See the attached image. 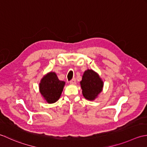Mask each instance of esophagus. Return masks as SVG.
<instances>
[{
  "label": "esophagus",
  "instance_id": "esophagus-1",
  "mask_svg": "<svg viewBox=\"0 0 147 147\" xmlns=\"http://www.w3.org/2000/svg\"><path fill=\"white\" fill-rule=\"evenodd\" d=\"M70 84H71V85H75L76 84V79H75V78H74V79H71L70 81Z\"/></svg>",
  "mask_w": 147,
  "mask_h": 147
}]
</instances>
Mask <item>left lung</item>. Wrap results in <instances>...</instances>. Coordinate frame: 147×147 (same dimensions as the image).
Here are the masks:
<instances>
[{
	"label": "left lung",
	"instance_id": "left-lung-1",
	"mask_svg": "<svg viewBox=\"0 0 147 147\" xmlns=\"http://www.w3.org/2000/svg\"><path fill=\"white\" fill-rule=\"evenodd\" d=\"M83 96L86 100H94L103 91V81L99 74L92 69L86 70L80 82Z\"/></svg>",
	"mask_w": 147,
	"mask_h": 147
}]
</instances>
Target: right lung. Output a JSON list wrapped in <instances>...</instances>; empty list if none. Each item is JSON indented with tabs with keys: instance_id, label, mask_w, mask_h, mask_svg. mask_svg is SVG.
Instances as JSON below:
<instances>
[{
	"instance_id": "add662e5",
	"label": "right lung",
	"mask_w": 147,
	"mask_h": 147,
	"mask_svg": "<svg viewBox=\"0 0 147 147\" xmlns=\"http://www.w3.org/2000/svg\"><path fill=\"white\" fill-rule=\"evenodd\" d=\"M65 85V82L59 80L55 71H50L40 80L39 92L47 103H54L60 98Z\"/></svg>"
}]
</instances>
